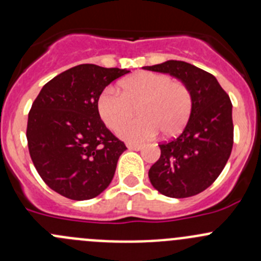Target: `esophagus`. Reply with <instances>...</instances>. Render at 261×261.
Returning a JSON list of instances; mask_svg holds the SVG:
<instances>
[{"mask_svg":"<svg viewBox=\"0 0 261 261\" xmlns=\"http://www.w3.org/2000/svg\"><path fill=\"white\" fill-rule=\"evenodd\" d=\"M127 149L139 151V150L143 149V145H140V144H127Z\"/></svg>","mask_w":261,"mask_h":261,"instance_id":"1","label":"esophagus"}]
</instances>
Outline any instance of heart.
<instances>
[{
    "label": "heart",
    "instance_id": "heart-1",
    "mask_svg": "<svg viewBox=\"0 0 261 261\" xmlns=\"http://www.w3.org/2000/svg\"><path fill=\"white\" fill-rule=\"evenodd\" d=\"M121 92L107 87L97 98V111L105 125L115 128L138 107L139 118L121 124L117 135L128 143L154 138L158 131L164 138L179 134L188 122L193 107L191 91L169 75L140 72L120 83Z\"/></svg>",
    "mask_w": 261,
    "mask_h": 261
}]
</instances>
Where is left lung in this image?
Returning <instances> with one entry per match:
<instances>
[{"label":"left lung","mask_w":261,"mask_h":261,"mask_svg":"<svg viewBox=\"0 0 261 261\" xmlns=\"http://www.w3.org/2000/svg\"><path fill=\"white\" fill-rule=\"evenodd\" d=\"M183 82L193 98L192 114L179 136L160 144V158L149 170L159 193L172 198L196 196L217 179L233 144L232 103L216 77L181 60L144 67Z\"/></svg>","instance_id":"8db88e82"}]
</instances>
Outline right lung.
<instances>
[{
	"label": "right lung",
	"instance_id": "right-lung-1",
	"mask_svg": "<svg viewBox=\"0 0 261 261\" xmlns=\"http://www.w3.org/2000/svg\"><path fill=\"white\" fill-rule=\"evenodd\" d=\"M128 72L77 65L49 81L34 101L26 130L29 151L40 177L57 193L84 201L111 183L126 146L102 122L97 98Z\"/></svg>",
	"mask_w": 261,
	"mask_h": 261
}]
</instances>
